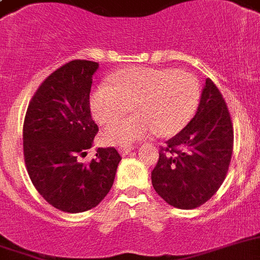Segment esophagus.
<instances>
[{
	"label": "esophagus",
	"mask_w": 260,
	"mask_h": 260,
	"mask_svg": "<svg viewBox=\"0 0 260 260\" xmlns=\"http://www.w3.org/2000/svg\"><path fill=\"white\" fill-rule=\"evenodd\" d=\"M132 150H133L132 145H125V146L119 147V153H120L123 156L127 155V154H129Z\"/></svg>",
	"instance_id": "esophagus-1"
}]
</instances>
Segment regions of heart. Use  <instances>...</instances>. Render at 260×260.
Masks as SVG:
<instances>
[{
  "label": "heart",
  "mask_w": 260,
  "mask_h": 260,
  "mask_svg": "<svg viewBox=\"0 0 260 260\" xmlns=\"http://www.w3.org/2000/svg\"><path fill=\"white\" fill-rule=\"evenodd\" d=\"M200 84L193 75L170 69L133 67L119 71L110 84L98 85L90 95L95 120L110 124L127 114L135 115L111 124L102 141L124 146L158 133L167 137L181 131L194 114Z\"/></svg>",
  "instance_id": "heart-1"
}]
</instances>
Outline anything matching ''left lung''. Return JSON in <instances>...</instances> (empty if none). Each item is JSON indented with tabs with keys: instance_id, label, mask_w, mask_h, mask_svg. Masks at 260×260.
<instances>
[{
	"instance_id": "1",
	"label": "left lung",
	"mask_w": 260,
	"mask_h": 260,
	"mask_svg": "<svg viewBox=\"0 0 260 260\" xmlns=\"http://www.w3.org/2000/svg\"><path fill=\"white\" fill-rule=\"evenodd\" d=\"M233 151V127L219 89L206 79L196 115L160 147L151 184L168 205L191 210L203 205L225 179Z\"/></svg>"
}]
</instances>
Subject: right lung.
Masks as SVG:
<instances>
[{"label": "right lung", "mask_w": 260, "mask_h": 260, "mask_svg": "<svg viewBox=\"0 0 260 260\" xmlns=\"http://www.w3.org/2000/svg\"><path fill=\"white\" fill-rule=\"evenodd\" d=\"M98 63L71 60L45 79L27 109L24 162L32 184L60 211H88L109 193L121 160L114 147H98L90 163L80 156L93 146L98 127L89 93Z\"/></svg>", "instance_id": "add662e5"}]
</instances>
